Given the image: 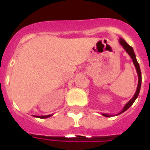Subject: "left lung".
<instances>
[{"instance_id":"1","label":"left lung","mask_w":150,"mask_h":150,"mask_svg":"<svg viewBox=\"0 0 150 150\" xmlns=\"http://www.w3.org/2000/svg\"><path fill=\"white\" fill-rule=\"evenodd\" d=\"M119 43H121V45L123 47V48L125 50V51L127 52L128 54V55L131 57V58L132 59V61H133V64H134V65L135 67V69H136V71H137V74H138V78H139V81H138V86H137V89H136V92H135V93L134 94V96L132 99H131L129 101H128L127 103L125 104V106L124 107V108L122 109L120 113L117 114H101L104 117H113V116H117V115H119V114H122L124 112L127 110L129 108V107L133 104V103L135 102V100L137 99L138 96H139V92H140V89H141V84H142V74H141V70H140V67H139V64L138 63L137 60H136V57H135V54L134 53V50H133V48L129 46L128 43H126V41L125 40H123L122 38H119Z\"/></svg>"}]
</instances>
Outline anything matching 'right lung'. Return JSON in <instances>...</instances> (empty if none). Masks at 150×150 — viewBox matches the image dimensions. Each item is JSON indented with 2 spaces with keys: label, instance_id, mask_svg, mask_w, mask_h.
Here are the masks:
<instances>
[{
  "label": "right lung",
  "instance_id": "add662e5",
  "mask_svg": "<svg viewBox=\"0 0 150 150\" xmlns=\"http://www.w3.org/2000/svg\"><path fill=\"white\" fill-rule=\"evenodd\" d=\"M53 114H49V115H45V116H36V115H33V117H39V118H47V117H51Z\"/></svg>",
  "mask_w": 150,
  "mask_h": 150
}]
</instances>
